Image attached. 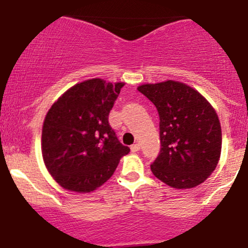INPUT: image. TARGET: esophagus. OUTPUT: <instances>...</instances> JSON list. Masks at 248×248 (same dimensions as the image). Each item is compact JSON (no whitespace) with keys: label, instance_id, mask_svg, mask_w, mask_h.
Returning <instances> with one entry per match:
<instances>
[{"label":"esophagus","instance_id":"34e87169","mask_svg":"<svg viewBox=\"0 0 248 248\" xmlns=\"http://www.w3.org/2000/svg\"><path fill=\"white\" fill-rule=\"evenodd\" d=\"M130 150H132L133 153H136V152H139V150H140V144H139V143H135V144H133V146L130 147Z\"/></svg>","mask_w":248,"mask_h":248}]
</instances>
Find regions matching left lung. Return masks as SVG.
Listing matches in <instances>:
<instances>
[{"instance_id":"8db88e82","label":"left lung","mask_w":248,"mask_h":248,"mask_svg":"<svg viewBox=\"0 0 248 248\" xmlns=\"http://www.w3.org/2000/svg\"><path fill=\"white\" fill-rule=\"evenodd\" d=\"M138 90L160 116L161 150L150 166L155 177L175 189L203 183L220 157L221 128L216 110L183 82L144 84Z\"/></svg>"}]
</instances>
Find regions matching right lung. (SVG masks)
<instances>
[{
	"label": "right lung",
	"mask_w": 248,
	"mask_h": 248,
	"mask_svg": "<svg viewBox=\"0 0 248 248\" xmlns=\"http://www.w3.org/2000/svg\"><path fill=\"white\" fill-rule=\"evenodd\" d=\"M124 82L95 78L77 84L45 116L42 132L44 163L59 186L91 192L112 177L130 149L108 124V115Z\"/></svg>",
	"instance_id": "1"
}]
</instances>
